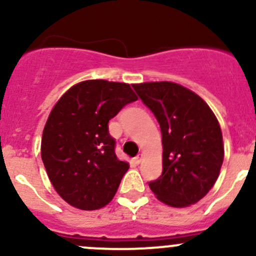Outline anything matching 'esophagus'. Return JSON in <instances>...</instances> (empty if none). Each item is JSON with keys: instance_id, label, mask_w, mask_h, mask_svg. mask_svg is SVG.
<instances>
[{"instance_id": "esophagus-1", "label": "esophagus", "mask_w": 256, "mask_h": 256, "mask_svg": "<svg viewBox=\"0 0 256 256\" xmlns=\"http://www.w3.org/2000/svg\"><path fill=\"white\" fill-rule=\"evenodd\" d=\"M141 158H142V154H138V156H136V157H134V158H132L134 164H138L141 162Z\"/></svg>"}]
</instances>
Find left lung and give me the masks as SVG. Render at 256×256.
Returning <instances> with one entry per match:
<instances>
[{"label": "left lung", "mask_w": 256, "mask_h": 256, "mask_svg": "<svg viewBox=\"0 0 256 256\" xmlns=\"http://www.w3.org/2000/svg\"><path fill=\"white\" fill-rule=\"evenodd\" d=\"M132 88L161 128L162 174L148 182L150 188L171 207L194 204L213 187L223 164V136L216 115L202 98L176 82Z\"/></svg>", "instance_id": "1"}]
</instances>
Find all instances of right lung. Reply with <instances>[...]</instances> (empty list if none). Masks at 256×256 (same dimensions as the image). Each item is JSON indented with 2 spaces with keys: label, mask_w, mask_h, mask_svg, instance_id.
<instances>
[{
  "label": "right lung",
  "mask_w": 256,
  "mask_h": 256,
  "mask_svg": "<svg viewBox=\"0 0 256 256\" xmlns=\"http://www.w3.org/2000/svg\"><path fill=\"white\" fill-rule=\"evenodd\" d=\"M138 96L125 82L86 80L54 105L42 136V161L58 194L73 207L94 210L115 196L128 164L115 154L109 120Z\"/></svg>",
  "instance_id": "add662e5"
}]
</instances>
